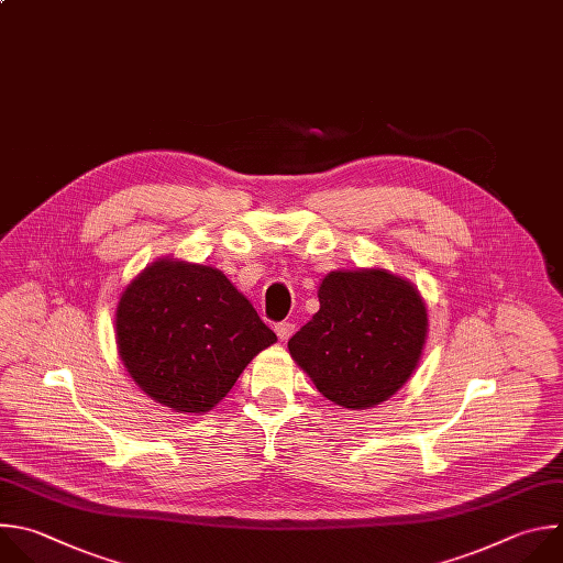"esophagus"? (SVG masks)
<instances>
[{"label":"esophagus","mask_w":563,"mask_h":563,"mask_svg":"<svg viewBox=\"0 0 563 563\" xmlns=\"http://www.w3.org/2000/svg\"><path fill=\"white\" fill-rule=\"evenodd\" d=\"M275 332H277V336L282 342H286L288 336L295 332V323L292 321H279L277 325H275Z\"/></svg>","instance_id":"esophagus-1"}]
</instances>
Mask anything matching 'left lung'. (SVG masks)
<instances>
[{"label":"left lung","mask_w":563,"mask_h":563,"mask_svg":"<svg viewBox=\"0 0 563 563\" xmlns=\"http://www.w3.org/2000/svg\"><path fill=\"white\" fill-rule=\"evenodd\" d=\"M426 330V306L408 282L386 271H340L323 277L319 310L288 351L325 399L371 408L408 382Z\"/></svg>","instance_id":"left-lung-1"}]
</instances>
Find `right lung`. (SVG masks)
<instances>
[{
    "instance_id": "add662e5",
    "label": "right lung",
    "mask_w": 563,
    "mask_h": 563,
    "mask_svg": "<svg viewBox=\"0 0 563 563\" xmlns=\"http://www.w3.org/2000/svg\"><path fill=\"white\" fill-rule=\"evenodd\" d=\"M118 346L137 386L177 412H206L277 342L251 301L210 266L157 262L122 295Z\"/></svg>"
}]
</instances>
